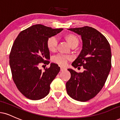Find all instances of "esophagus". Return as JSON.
<instances>
[{
    "label": "esophagus",
    "instance_id": "esophagus-1",
    "mask_svg": "<svg viewBox=\"0 0 120 120\" xmlns=\"http://www.w3.org/2000/svg\"><path fill=\"white\" fill-rule=\"evenodd\" d=\"M66 70V68L63 67V66H61V67H60V71H64V70Z\"/></svg>",
    "mask_w": 120,
    "mask_h": 120
}]
</instances>
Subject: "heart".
Instances as JSON below:
<instances>
[{
    "mask_svg": "<svg viewBox=\"0 0 120 120\" xmlns=\"http://www.w3.org/2000/svg\"><path fill=\"white\" fill-rule=\"evenodd\" d=\"M66 38L70 46L74 44H78V39L74 34H69L66 36ZM58 38L56 36H52L49 37L47 40V46L49 50L51 51H54L56 50L58 44ZM71 57L69 55L65 54H59L54 56L52 60L54 63L62 66H65L69 60H71Z\"/></svg>",
    "mask_w": 120,
    "mask_h": 120,
    "instance_id": "b5f03b06",
    "label": "heart"
}]
</instances>
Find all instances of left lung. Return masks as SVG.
Segmentation results:
<instances>
[{"label":"left lung","mask_w":120,"mask_h":120,"mask_svg":"<svg viewBox=\"0 0 120 120\" xmlns=\"http://www.w3.org/2000/svg\"><path fill=\"white\" fill-rule=\"evenodd\" d=\"M82 37V50L72 63L75 68L83 66V73H77L71 69L66 82L68 95L75 100L86 102L93 98L105 85L111 68V51L109 41L96 29L85 26L69 28Z\"/></svg>","instance_id":"1"}]
</instances>
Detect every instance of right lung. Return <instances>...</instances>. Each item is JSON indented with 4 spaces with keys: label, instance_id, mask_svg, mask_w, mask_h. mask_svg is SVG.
<instances>
[{
    "label": "right lung",
    "instance_id": "right-lung-1",
    "mask_svg": "<svg viewBox=\"0 0 120 120\" xmlns=\"http://www.w3.org/2000/svg\"><path fill=\"white\" fill-rule=\"evenodd\" d=\"M63 30L36 24L21 32L14 41L9 55L13 80L27 98L38 100L49 93L50 84L60 68L57 64L51 63L43 72L39 66L41 63H50L47 39Z\"/></svg>",
    "mask_w": 120,
    "mask_h": 120
}]
</instances>
